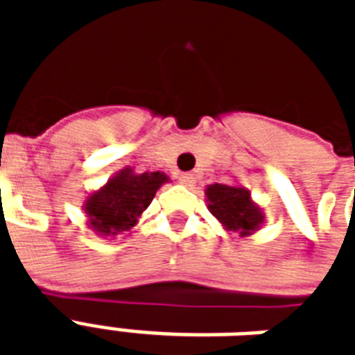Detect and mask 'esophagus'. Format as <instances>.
I'll use <instances>...</instances> for the list:
<instances>
[{
    "label": "esophagus",
    "instance_id": "esophagus-1",
    "mask_svg": "<svg viewBox=\"0 0 355 355\" xmlns=\"http://www.w3.org/2000/svg\"><path fill=\"white\" fill-rule=\"evenodd\" d=\"M178 182H180L182 186H193L196 178H193L192 173H182V175L178 177Z\"/></svg>",
    "mask_w": 355,
    "mask_h": 355
}]
</instances>
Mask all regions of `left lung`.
Listing matches in <instances>:
<instances>
[{
    "label": "left lung",
    "instance_id": "left-lung-1",
    "mask_svg": "<svg viewBox=\"0 0 355 355\" xmlns=\"http://www.w3.org/2000/svg\"><path fill=\"white\" fill-rule=\"evenodd\" d=\"M207 209L223 228L239 238H249L261 230L264 213L254 203L251 192L238 184H209L205 188Z\"/></svg>",
    "mask_w": 355,
    "mask_h": 355
}]
</instances>
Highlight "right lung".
Instances as JSON below:
<instances>
[{"label": "right lung", "instance_id": "obj_1", "mask_svg": "<svg viewBox=\"0 0 355 355\" xmlns=\"http://www.w3.org/2000/svg\"><path fill=\"white\" fill-rule=\"evenodd\" d=\"M165 182L169 177L162 171L135 173L131 167L117 171L83 201L87 226L98 238L108 239L129 232Z\"/></svg>", "mask_w": 355, "mask_h": 355}]
</instances>
